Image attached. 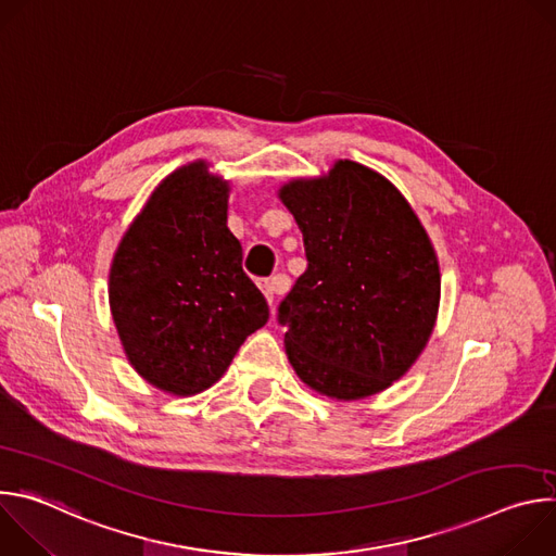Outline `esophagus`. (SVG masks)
<instances>
[{
  "mask_svg": "<svg viewBox=\"0 0 556 556\" xmlns=\"http://www.w3.org/2000/svg\"><path fill=\"white\" fill-rule=\"evenodd\" d=\"M260 288H262L264 296L268 299V303L273 305V301H275V294H279V292H283V290H286V279H283V277L262 279V281H260Z\"/></svg>",
  "mask_w": 556,
  "mask_h": 556,
  "instance_id": "1",
  "label": "esophagus"
}]
</instances>
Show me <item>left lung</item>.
Returning <instances> with one entry per match:
<instances>
[{
	"label": "left lung",
	"instance_id": "1",
	"mask_svg": "<svg viewBox=\"0 0 556 556\" xmlns=\"http://www.w3.org/2000/svg\"><path fill=\"white\" fill-rule=\"evenodd\" d=\"M307 268L279 303L296 376L337 401H358L407 374L440 305V268L418 215L387 178L339 161L279 191Z\"/></svg>",
	"mask_w": 556,
	"mask_h": 556
}]
</instances>
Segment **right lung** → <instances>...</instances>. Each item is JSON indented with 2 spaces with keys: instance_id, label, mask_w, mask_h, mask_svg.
<instances>
[{
  "instance_id": "right-lung-1",
  "label": "right lung",
  "mask_w": 556,
  "mask_h": 556,
  "mask_svg": "<svg viewBox=\"0 0 556 556\" xmlns=\"http://www.w3.org/2000/svg\"><path fill=\"white\" fill-rule=\"evenodd\" d=\"M226 208L228 185L206 163L180 167L151 193L112 262L110 307L125 354L147 382L176 395L217 382L268 321Z\"/></svg>"
}]
</instances>
